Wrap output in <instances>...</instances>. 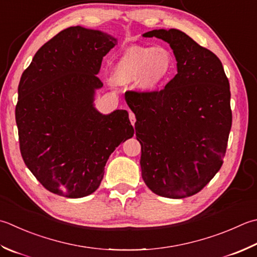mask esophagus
Returning a JSON list of instances; mask_svg holds the SVG:
<instances>
[{
	"label": "esophagus",
	"instance_id": "esophagus-1",
	"mask_svg": "<svg viewBox=\"0 0 257 257\" xmlns=\"http://www.w3.org/2000/svg\"><path fill=\"white\" fill-rule=\"evenodd\" d=\"M129 119H130V122H132L133 125H135L136 122V115L134 112H129Z\"/></svg>",
	"mask_w": 257,
	"mask_h": 257
}]
</instances>
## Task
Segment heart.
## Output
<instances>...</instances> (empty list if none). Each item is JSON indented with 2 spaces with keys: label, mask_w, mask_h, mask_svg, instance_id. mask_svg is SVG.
<instances>
[{
  "label": "heart",
  "mask_w": 257,
  "mask_h": 257,
  "mask_svg": "<svg viewBox=\"0 0 257 257\" xmlns=\"http://www.w3.org/2000/svg\"><path fill=\"white\" fill-rule=\"evenodd\" d=\"M174 69V59L165 48L133 47L125 51L112 72V81L128 83L138 78V87L149 92L160 87Z\"/></svg>",
  "instance_id": "obj_1"
}]
</instances>
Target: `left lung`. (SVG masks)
<instances>
[{"instance_id": "left-lung-1", "label": "left lung", "mask_w": 257, "mask_h": 257, "mask_svg": "<svg viewBox=\"0 0 257 257\" xmlns=\"http://www.w3.org/2000/svg\"><path fill=\"white\" fill-rule=\"evenodd\" d=\"M144 37L169 43L177 74L159 91L125 92L137 119L143 179L163 197H189L223 165L232 127L229 82L220 60L179 30Z\"/></svg>"}]
</instances>
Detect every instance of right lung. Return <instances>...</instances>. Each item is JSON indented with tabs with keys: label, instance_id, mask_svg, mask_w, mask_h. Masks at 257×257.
<instances>
[{
	"label": "right lung",
	"instance_id": "right-lung-1",
	"mask_svg": "<svg viewBox=\"0 0 257 257\" xmlns=\"http://www.w3.org/2000/svg\"><path fill=\"white\" fill-rule=\"evenodd\" d=\"M117 40L97 30L71 27L35 53L20 80L15 105L20 150L45 189L68 198L97 190L104 166L132 138L127 110L101 114L93 107L102 59Z\"/></svg>",
	"mask_w": 257,
	"mask_h": 257
}]
</instances>
